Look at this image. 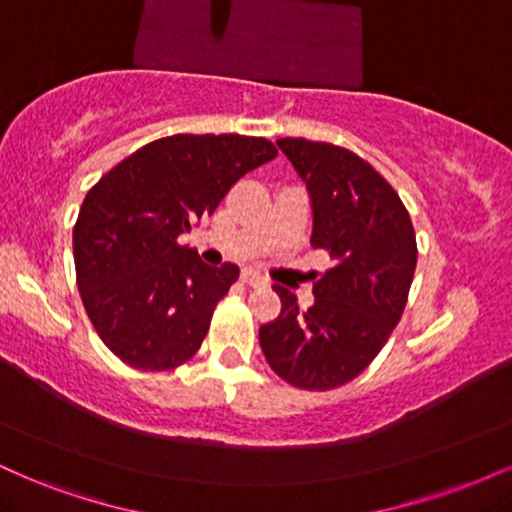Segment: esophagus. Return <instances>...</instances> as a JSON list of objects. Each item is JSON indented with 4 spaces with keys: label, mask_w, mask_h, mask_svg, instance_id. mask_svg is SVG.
<instances>
[{
    "label": "esophagus",
    "mask_w": 512,
    "mask_h": 512,
    "mask_svg": "<svg viewBox=\"0 0 512 512\" xmlns=\"http://www.w3.org/2000/svg\"><path fill=\"white\" fill-rule=\"evenodd\" d=\"M243 281L252 286V289H264V286H267V279H262V276L255 272H243Z\"/></svg>",
    "instance_id": "34e87169"
}]
</instances>
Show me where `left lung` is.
Returning <instances> with one entry per match:
<instances>
[{
  "instance_id": "1",
  "label": "left lung",
  "mask_w": 512,
  "mask_h": 512,
  "mask_svg": "<svg viewBox=\"0 0 512 512\" xmlns=\"http://www.w3.org/2000/svg\"><path fill=\"white\" fill-rule=\"evenodd\" d=\"M276 144L308 187L310 243L332 267L313 272L308 310L274 284L281 313L260 327V346L286 383L325 392L363 373L390 339L414 279L416 233L390 182L354 151L303 137Z\"/></svg>"
}]
</instances>
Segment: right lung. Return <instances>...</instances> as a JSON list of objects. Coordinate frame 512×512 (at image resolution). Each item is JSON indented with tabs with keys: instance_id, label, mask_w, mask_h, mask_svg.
Listing matches in <instances>:
<instances>
[{
	"instance_id": "1",
	"label": "right lung",
	"mask_w": 512,
	"mask_h": 512,
	"mask_svg": "<svg viewBox=\"0 0 512 512\" xmlns=\"http://www.w3.org/2000/svg\"><path fill=\"white\" fill-rule=\"evenodd\" d=\"M276 146L243 134H173L110 168L74 226L76 286L98 337L127 366L173 370L209 332L240 269L209 267L178 238Z\"/></svg>"
}]
</instances>
